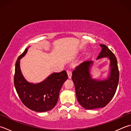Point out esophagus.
<instances>
[{
  "label": "esophagus",
  "instance_id": "obj_1",
  "mask_svg": "<svg viewBox=\"0 0 131 131\" xmlns=\"http://www.w3.org/2000/svg\"><path fill=\"white\" fill-rule=\"evenodd\" d=\"M67 73H68L69 78H71V75H72V71H71L70 70H67Z\"/></svg>",
  "mask_w": 131,
  "mask_h": 131
}]
</instances>
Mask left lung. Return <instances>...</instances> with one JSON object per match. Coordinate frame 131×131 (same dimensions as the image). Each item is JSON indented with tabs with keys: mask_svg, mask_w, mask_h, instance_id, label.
<instances>
[{
	"mask_svg": "<svg viewBox=\"0 0 131 131\" xmlns=\"http://www.w3.org/2000/svg\"><path fill=\"white\" fill-rule=\"evenodd\" d=\"M102 50L97 59L108 57L111 62L110 76L105 81L92 79L89 68L92 61H84L75 68L72 80L75 88L77 99L83 108L92 110L103 108L113 98L119 80V71L116 57L106 45L101 44Z\"/></svg>",
	"mask_w": 131,
	"mask_h": 131,
	"instance_id": "left-lung-1",
	"label": "left lung"
}]
</instances>
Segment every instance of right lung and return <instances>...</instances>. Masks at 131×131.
I'll return each mask as SVG.
<instances>
[{
    "label": "right lung",
    "mask_w": 131,
    "mask_h": 131,
    "mask_svg": "<svg viewBox=\"0 0 131 131\" xmlns=\"http://www.w3.org/2000/svg\"><path fill=\"white\" fill-rule=\"evenodd\" d=\"M27 50L28 49H25L15 63V88L22 103L27 108L36 112L48 111L57 103L61 87L68 77L67 73L63 70L53 73L40 83H28L23 77L20 69V60Z\"/></svg>",
    "instance_id": "right-lung-1"
}]
</instances>
